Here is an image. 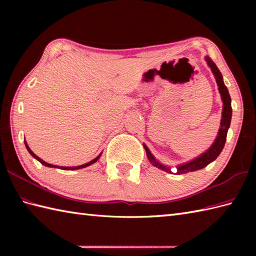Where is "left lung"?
<instances>
[{"mask_svg": "<svg viewBox=\"0 0 256 256\" xmlns=\"http://www.w3.org/2000/svg\"><path fill=\"white\" fill-rule=\"evenodd\" d=\"M206 62H208L209 67L211 68L212 72H214L216 84L219 86V92L221 94V99L224 101V111H222V118H221V128L219 130L218 136H216L214 143L212 144L211 148L204 153L201 156H199L198 158H196L192 162H187V164H184L177 167V174L180 175V174H186L189 172H194L198 170H202L204 167L206 165H209L211 162H214L216 157L219 156L221 153V150H224V146L226 144V134H228V130L230 128V123H231V116H232V108H231V98L229 94V91H228L226 86L224 84V79H222V74L220 72V70L218 67L216 66V64L211 60L210 58L206 57ZM144 148L146 150V155H148L150 162L153 164L155 167L160 168V170L167 172H172L170 170L168 167L160 164L158 162H156L154 158V156L150 154V150L148 148V146L144 145Z\"/></svg>", "mask_w": 256, "mask_h": 256, "instance_id": "obj_1", "label": "left lung"}]
</instances>
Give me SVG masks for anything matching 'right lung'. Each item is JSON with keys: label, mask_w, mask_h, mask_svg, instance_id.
Wrapping results in <instances>:
<instances>
[{"label": "right lung", "mask_w": 256, "mask_h": 256, "mask_svg": "<svg viewBox=\"0 0 256 256\" xmlns=\"http://www.w3.org/2000/svg\"><path fill=\"white\" fill-rule=\"evenodd\" d=\"M25 146H26V148H27V150L30 152V154L34 157V158H36L38 162H40V164H42V165H45V166H47V167H55V168H59V170H80V168H84V167H86V166H89V165H91V164H94V162H96L98 160H99V157H100V155L98 156V157H96L94 160H92L91 162H86V164H84V165H80V166H77V167H64V166H56V165H52V164H48V162H44L42 160H40V157L38 156H36L34 153H32V152L30 150V148H28V145L26 144V142H25Z\"/></svg>", "instance_id": "1"}]
</instances>
